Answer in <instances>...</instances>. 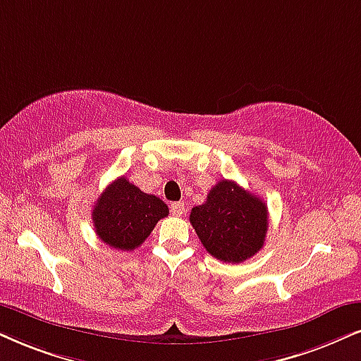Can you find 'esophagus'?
I'll return each instance as SVG.
<instances>
[{"mask_svg": "<svg viewBox=\"0 0 361 361\" xmlns=\"http://www.w3.org/2000/svg\"><path fill=\"white\" fill-rule=\"evenodd\" d=\"M171 213L175 214V216H181V214L185 213V203L181 202H176V203H171Z\"/></svg>", "mask_w": 361, "mask_h": 361, "instance_id": "34e87169", "label": "esophagus"}]
</instances>
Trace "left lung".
Listing matches in <instances>:
<instances>
[{
    "instance_id": "1",
    "label": "left lung",
    "mask_w": 361,
    "mask_h": 361,
    "mask_svg": "<svg viewBox=\"0 0 361 361\" xmlns=\"http://www.w3.org/2000/svg\"><path fill=\"white\" fill-rule=\"evenodd\" d=\"M190 223L207 252L225 263H241L257 255L268 231V209L257 195L221 180L207 202L191 209Z\"/></svg>"
}]
</instances>
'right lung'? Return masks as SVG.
<instances>
[{
  "mask_svg": "<svg viewBox=\"0 0 361 361\" xmlns=\"http://www.w3.org/2000/svg\"><path fill=\"white\" fill-rule=\"evenodd\" d=\"M91 214L103 243L120 252H133L148 238L154 225L168 216V207L158 196L143 193L120 176L103 191Z\"/></svg>",
  "mask_w": 361,
  "mask_h": 361,
  "instance_id": "right-lung-1",
  "label": "right lung"
}]
</instances>
